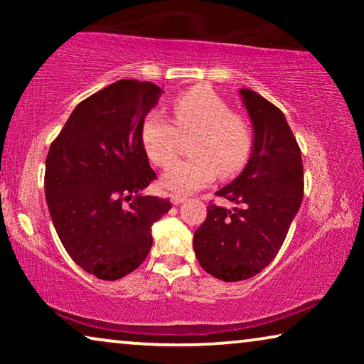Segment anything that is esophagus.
<instances>
[{"mask_svg":"<svg viewBox=\"0 0 364 364\" xmlns=\"http://www.w3.org/2000/svg\"><path fill=\"white\" fill-rule=\"evenodd\" d=\"M171 200H172L173 205H181L182 202L187 200V197H186V196H181V193H172Z\"/></svg>","mask_w":364,"mask_h":364,"instance_id":"1","label":"esophagus"}]
</instances>
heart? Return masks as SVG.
Wrapping results in <instances>:
<instances>
[{
    "label": "heart",
    "instance_id": "obj_1",
    "mask_svg": "<svg viewBox=\"0 0 364 364\" xmlns=\"http://www.w3.org/2000/svg\"><path fill=\"white\" fill-rule=\"evenodd\" d=\"M172 112L176 126L162 112L151 111L141 129L144 149L159 167L170 166L175 158L179 132H196L191 141L193 157L168 167L161 178L162 187L196 192L217 173L227 178L245 167L252 152V131L245 119L233 114L218 94L192 89L173 101Z\"/></svg>",
    "mask_w": 364,
    "mask_h": 364
}]
</instances>
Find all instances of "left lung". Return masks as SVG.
Listing matches in <instances>:
<instances>
[{"label":"left lung","mask_w":364,"mask_h":364,"mask_svg":"<svg viewBox=\"0 0 364 364\" xmlns=\"http://www.w3.org/2000/svg\"><path fill=\"white\" fill-rule=\"evenodd\" d=\"M253 126V149L245 168L215 192L235 203H208L207 218L193 233L200 267L223 282L255 277L285 240L303 198V162L296 139L277 106L240 89Z\"/></svg>","instance_id":"left-lung-1"}]
</instances>
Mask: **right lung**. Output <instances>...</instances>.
Segmentation results:
<instances>
[{
  "label": "right lung",
  "mask_w": 364,
  "mask_h": 364,
  "mask_svg": "<svg viewBox=\"0 0 364 364\" xmlns=\"http://www.w3.org/2000/svg\"><path fill=\"white\" fill-rule=\"evenodd\" d=\"M161 92L121 79L79 102L49 147L44 192L54 228L69 257L101 280L126 277L146 260L152 223L172 207L141 196L156 178L141 129Z\"/></svg>",
  "instance_id": "right-lung-1"
}]
</instances>
